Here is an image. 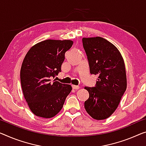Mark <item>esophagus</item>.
I'll return each mask as SVG.
<instances>
[{"instance_id": "esophagus-1", "label": "esophagus", "mask_w": 146, "mask_h": 146, "mask_svg": "<svg viewBox=\"0 0 146 146\" xmlns=\"http://www.w3.org/2000/svg\"><path fill=\"white\" fill-rule=\"evenodd\" d=\"M72 88L73 89H75V90H78L79 88V86L77 85H72Z\"/></svg>"}]
</instances>
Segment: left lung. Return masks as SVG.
Wrapping results in <instances>:
<instances>
[{
  "instance_id": "8db88e82",
  "label": "left lung",
  "mask_w": 146,
  "mask_h": 146,
  "mask_svg": "<svg viewBox=\"0 0 146 146\" xmlns=\"http://www.w3.org/2000/svg\"><path fill=\"white\" fill-rule=\"evenodd\" d=\"M90 72L98 75L94 87H84L89 98L84 102L86 112L96 120L110 117L118 107L127 89V75L120 52L106 39L82 38Z\"/></svg>"
}]
</instances>
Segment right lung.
<instances>
[{"label": "right lung", "instance_id": "obj_1", "mask_svg": "<svg viewBox=\"0 0 146 146\" xmlns=\"http://www.w3.org/2000/svg\"><path fill=\"white\" fill-rule=\"evenodd\" d=\"M70 40H43L29 49L23 61L20 80L23 96L33 113L52 118L60 111L72 87L50 81L61 72L65 53L71 48Z\"/></svg>", "mask_w": 146, "mask_h": 146}]
</instances>
